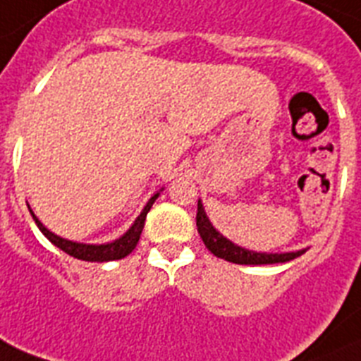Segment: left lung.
<instances>
[{"instance_id":"left-lung-1","label":"left lung","mask_w":361,"mask_h":361,"mask_svg":"<svg viewBox=\"0 0 361 361\" xmlns=\"http://www.w3.org/2000/svg\"><path fill=\"white\" fill-rule=\"evenodd\" d=\"M196 226L205 247H207L214 257L224 259L233 264H277V262H288L295 257L302 255L305 250L292 251V253H257V251L244 250V247L233 244L227 240L224 235L216 231L213 224L209 222L207 214L204 211V205L198 200V213H196Z\"/></svg>"}]
</instances>
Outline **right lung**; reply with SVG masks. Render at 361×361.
Segmentation results:
<instances>
[{
	"label": "right lung",
	"mask_w": 361,
	"mask_h": 361,
	"mask_svg": "<svg viewBox=\"0 0 361 361\" xmlns=\"http://www.w3.org/2000/svg\"><path fill=\"white\" fill-rule=\"evenodd\" d=\"M159 192L152 196V198L148 200V204L145 205V209L141 211L137 218H135V222L132 224L128 231L124 233L123 237L117 238L114 242H108V244H80V242H71V240H66V238L59 237V235H54L51 233L44 224L36 218V214L32 213V218H35L36 226L40 227V231L44 233L45 237L49 238L53 242L54 246L60 247L62 251H66L68 255L75 257V259H80V260H87V262H108V260H119L124 259L126 255H130L134 247L137 246L139 237H141V231H143L145 227V220H147V214L152 207V204L157 200Z\"/></svg>",
	"instance_id": "add662e5"
}]
</instances>
